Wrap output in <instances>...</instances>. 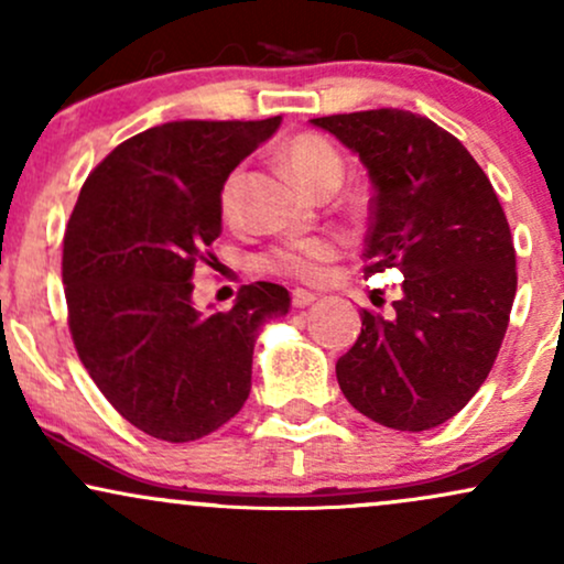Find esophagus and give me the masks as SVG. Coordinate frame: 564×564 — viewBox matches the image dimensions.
Instances as JSON below:
<instances>
[{
  "mask_svg": "<svg viewBox=\"0 0 564 564\" xmlns=\"http://www.w3.org/2000/svg\"><path fill=\"white\" fill-rule=\"evenodd\" d=\"M313 302H318V294H313V291L307 289L291 291V304H294V307H310Z\"/></svg>",
  "mask_w": 564,
  "mask_h": 564,
  "instance_id": "1",
  "label": "esophagus"
}]
</instances>
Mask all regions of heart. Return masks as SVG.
<instances>
[{"mask_svg":"<svg viewBox=\"0 0 564 564\" xmlns=\"http://www.w3.org/2000/svg\"><path fill=\"white\" fill-rule=\"evenodd\" d=\"M283 164L294 174V180L310 193H321L326 187H336L345 174V161L336 151L332 140L323 134L304 132L291 138L281 151ZM238 187H241V172H232L219 191V212L225 219H232L238 204ZM339 257V243L334 238H291V241L275 246L268 254L260 257V268L275 275L300 278V281H318L326 273V264Z\"/></svg>","mask_w":564,"mask_h":564,"instance_id":"heart-1","label":"heart"}]
</instances>
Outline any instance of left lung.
Segmentation results:
<instances>
[{"instance_id": "obj_1", "label": "left lung", "mask_w": 564, "mask_h": 564, "mask_svg": "<svg viewBox=\"0 0 564 564\" xmlns=\"http://www.w3.org/2000/svg\"><path fill=\"white\" fill-rule=\"evenodd\" d=\"M360 156L373 185L366 273L398 268L403 296L336 360L349 405L377 424L424 432L475 398L509 326L514 243L498 196L451 132L411 111L313 119Z\"/></svg>"}]
</instances>
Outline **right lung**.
Segmentation results:
<instances>
[{
	"instance_id": "obj_1",
	"label": "right lung",
	"mask_w": 564,
	"mask_h": 564,
	"mask_svg": "<svg viewBox=\"0 0 564 564\" xmlns=\"http://www.w3.org/2000/svg\"><path fill=\"white\" fill-rule=\"evenodd\" d=\"M281 127L170 121L116 145L84 183L63 238L68 326L84 368L129 424L191 443L251 390L260 328L289 313L278 283L241 286L228 313L193 304L196 264L223 232L219 191Z\"/></svg>"
}]
</instances>
